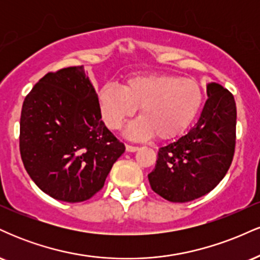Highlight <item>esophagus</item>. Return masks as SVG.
<instances>
[{
    "mask_svg": "<svg viewBox=\"0 0 260 260\" xmlns=\"http://www.w3.org/2000/svg\"><path fill=\"white\" fill-rule=\"evenodd\" d=\"M138 149H139V147H136V145H131V144L126 145V150L129 151V153H134V151H137Z\"/></svg>",
    "mask_w": 260,
    "mask_h": 260,
    "instance_id": "esophagus-1",
    "label": "esophagus"
}]
</instances>
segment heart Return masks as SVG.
Instances as JSON below:
<instances>
[{"label": "heart", "mask_w": 260, "mask_h": 260, "mask_svg": "<svg viewBox=\"0 0 260 260\" xmlns=\"http://www.w3.org/2000/svg\"><path fill=\"white\" fill-rule=\"evenodd\" d=\"M203 99L198 82L174 74H139L126 80L123 88L109 84L99 91V104L105 123L118 129L139 107L140 115L127 128L133 139L178 137L194 120Z\"/></svg>", "instance_id": "b5f03b06"}]
</instances>
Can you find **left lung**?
Instances as JSON below:
<instances>
[{
  "mask_svg": "<svg viewBox=\"0 0 260 260\" xmlns=\"http://www.w3.org/2000/svg\"><path fill=\"white\" fill-rule=\"evenodd\" d=\"M198 122L159 149L148 175L151 189L172 203H186L213 190L228 174L236 147L237 110L234 95L216 83L207 86Z\"/></svg>",
  "mask_w": 260,
  "mask_h": 260,
  "instance_id": "1",
  "label": "left lung"
}]
</instances>
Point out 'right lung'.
<instances>
[{
	"label": "right lung",
	"instance_id": "right-lung-1",
	"mask_svg": "<svg viewBox=\"0 0 260 260\" xmlns=\"http://www.w3.org/2000/svg\"><path fill=\"white\" fill-rule=\"evenodd\" d=\"M19 150L35 184L68 203L90 199L126 150L107 129L83 66L49 72L25 96Z\"/></svg>",
	"mask_w": 260,
	"mask_h": 260
}]
</instances>
